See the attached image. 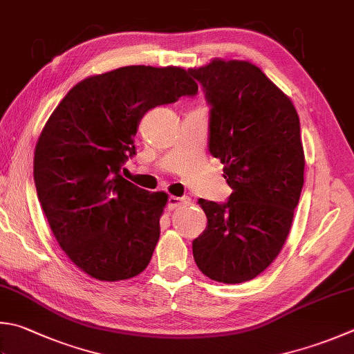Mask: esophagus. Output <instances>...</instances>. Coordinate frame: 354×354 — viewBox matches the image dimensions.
Segmentation results:
<instances>
[{
  "mask_svg": "<svg viewBox=\"0 0 354 354\" xmlns=\"http://www.w3.org/2000/svg\"><path fill=\"white\" fill-rule=\"evenodd\" d=\"M189 202H191V198L189 197H186V196H183V197H176V196H171L169 198H168V209H177V208H180V206H185V205H189Z\"/></svg>",
  "mask_w": 354,
  "mask_h": 354,
  "instance_id": "34e87169",
  "label": "esophagus"
}]
</instances>
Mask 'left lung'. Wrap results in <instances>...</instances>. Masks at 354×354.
Listing matches in <instances>:
<instances>
[{
  "label": "left lung",
  "mask_w": 354,
  "mask_h": 354,
  "mask_svg": "<svg viewBox=\"0 0 354 354\" xmlns=\"http://www.w3.org/2000/svg\"><path fill=\"white\" fill-rule=\"evenodd\" d=\"M189 75L209 104L208 149L223 163L232 194L198 198L208 225L192 240L198 270L242 283L277 257L304 186L305 157L296 108L257 66L212 59Z\"/></svg>",
  "instance_id": "obj_1"
}]
</instances>
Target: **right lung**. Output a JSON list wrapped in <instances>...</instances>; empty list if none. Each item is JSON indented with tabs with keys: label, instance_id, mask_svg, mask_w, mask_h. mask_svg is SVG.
Returning a JSON list of instances; mask_svg holds the SVG:
<instances>
[{
	"label": "right lung",
	"instance_id": "obj_1",
	"mask_svg": "<svg viewBox=\"0 0 354 354\" xmlns=\"http://www.w3.org/2000/svg\"><path fill=\"white\" fill-rule=\"evenodd\" d=\"M197 91L182 68L126 66L80 82L52 112L33 180L53 236L86 274L115 282L148 266L168 194L138 188L122 168L146 112Z\"/></svg>",
	"mask_w": 354,
	"mask_h": 354
}]
</instances>
